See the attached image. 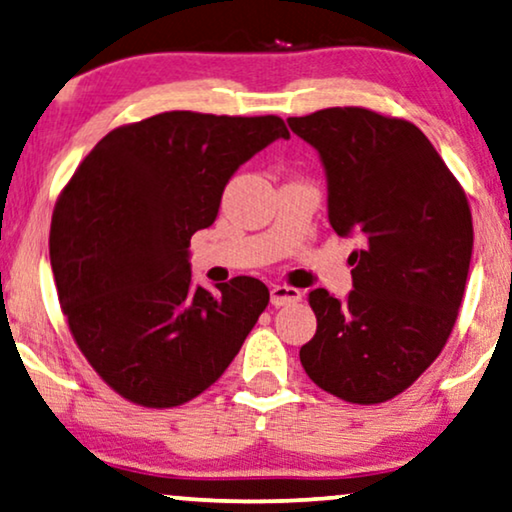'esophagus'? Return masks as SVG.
I'll return each instance as SVG.
<instances>
[{
	"instance_id": "34e87169",
	"label": "esophagus",
	"mask_w": 512,
	"mask_h": 512,
	"mask_svg": "<svg viewBox=\"0 0 512 512\" xmlns=\"http://www.w3.org/2000/svg\"><path fill=\"white\" fill-rule=\"evenodd\" d=\"M270 301L275 308H282V305H291L301 301V291L294 287H284V284H277V287L270 289Z\"/></svg>"
}]
</instances>
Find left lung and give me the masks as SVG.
Wrapping results in <instances>:
<instances>
[{
    "label": "left lung",
    "mask_w": 512,
    "mask_h": 512,
    "mask_svg": "<svg viewBox=\"0 0 512 512\" xmlns=\"http://www.w3.org/2000/svg\"><path fill=\"white\" fill-rule=\"evenodd\" d=\"M287 122L320 152L331 228L362 240L348 301L308 294L317 331L301 364L338 400L388 402L437 360L459 317L473 254L466 190L402 117L350 105Z\"/></svg>",
    "instance_id": "1"
}]
</instances>
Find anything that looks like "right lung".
Listing matches in <instances>:
<instances>
[{
  "label": "right lung",
  "mask_w": 512,
  "mask_h": 512,
  "mask_svg": "<svg viewBox=\"0 0 512 512\" xmlns=\"http://www.w3.org/2000/svg\"><path fill=\"white\" fill-rule=\"evenodd\" d=\"M289 138L282 117L159 112L112 129L56 199L49 256L68 329L126 402L171 409L214 386L270 301L254 277L192 287L188 247L225 183Z\"/></svg>",
  "instance_id": "1"
}]
</instances>
